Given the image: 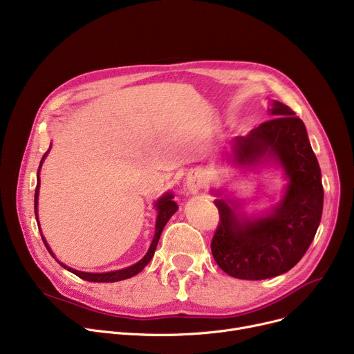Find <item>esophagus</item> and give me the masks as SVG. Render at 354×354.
Wrapping results in <instances>:
<instances>
[{"instance_id": "34e87169", "label": "esophagus", "mask_w": 354, "mask_h": 354, "mask_svg": "<svg viewBox=\"0 0 354 354\" xmlns=\"http://www.w3.org/2000/svg\"><path fill=\"white\" fill-rule=\"evenodd\" d=\"M185 185L192 193H197L198 190H201V187H203V174L197 170L192 171L185 178Z\"/></svg>"}]
</instances>
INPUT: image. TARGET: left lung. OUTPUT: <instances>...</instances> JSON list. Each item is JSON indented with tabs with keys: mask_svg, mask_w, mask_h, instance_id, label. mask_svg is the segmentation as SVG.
Returning a JSON list of instances; mask_svg holds the SVG:
<instances>
[{
	"mask_svg": "<svg viewBox=\"0 0 354 354\" xmlns=\"http://www.w3.org/2000/svg\"><path fill=\"white\" fill-rule=\"evenodd\" d=\"M274 118L232 140L225 162L250 173L274 167L286 178L281 197L261 212H245V203L227 189H213L220 223L212 253L228 276L264 280L293 268L313 241L323 212V184L319 161L304 122L283 102L270 100Z\"/></svg>",
	"mask_w": 354,
	"mask_h": 354,
	"instance_id": "left-lung-1",
	"label": "left lung"
}]
</instances>
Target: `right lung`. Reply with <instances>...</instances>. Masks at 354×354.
<instances>
[{
	"label": "right lung",
	"mask_w": 354,
	"mask_h": 354,
	"mask_svg": "<svg viewBox=\"0 0 354 354\" xmlns=\"http://www.w3.org/2000/svg\"><path fill=\"white\" fill-rule=\"evenodd\" d=\"M50 150H51V145H50L48 151L43 156V158H41L39 167H38V171H37V189H35V196H34V213H35V218H37V224H38V228H39V233H41L39 220H38V196H39V184H41V181H39V171H41V167H43V162H44L46 157L48 156ZM173 198H174V194H173L171 192H165L162 196H160V197L154 201L153 207H154L156 212H157L154 237H153V240H151V243H150V247H149L147 253H145L137 263H134V264H131V266H129V267L118 268V270H111V272H102V273L81 272V270H75V268H73V267H68V266L64 264V263H61V261L55 257V254L53 253L51 247L48 245L46 237L43 236V233H41V239H43V241H44V244H46V247H47V250H48L50 254L57 260V263H58L59 266L64 267L66 270H68L70 273L78 276V277L82 279V280L94 281V283H114V281H120V280H126V279H130V277L138 274V273L141 272V270H142L145 266H147V264L150 263V260L153 259L154 252H156V248H157V244H158V240H160V236H161V233H162L164 225L167 224V221L171 218V216L178 210V205H177V203H176Z\"/></svg>",
	"instance_id": "1"
}]
</instances>
